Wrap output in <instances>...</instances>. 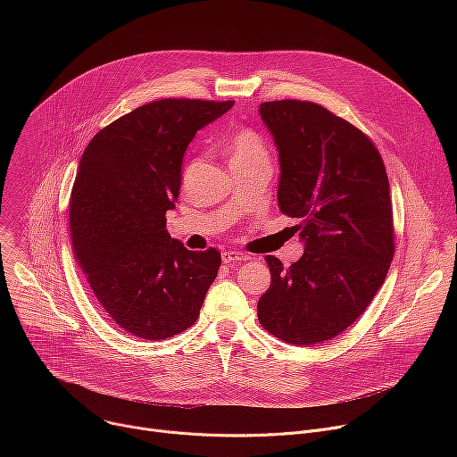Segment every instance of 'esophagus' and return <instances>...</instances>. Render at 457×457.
Masks as SVG:
<instances>
[{"instance_id":"esophagus-1","label":"esophagus","mask_w":457,"mask_h":457,"mask_svg":"<svg viewBox=\"0 0 457 457\" xmlns=\"http://www.w3.org/2000/svg\"><path fill=\"white\" fill-rule=\"evenodd\" d=\"M222 260L226 264H238V262H244V260H249V256L240 251H224Z\"/></svg>"}]
</instances>
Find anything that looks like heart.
I'll return each mask as SVG.
<instances>
[{
    "instance_id": "b5f03b06",
    "label": "heart",
    "mask_w": 457,
    "mask_h": 457,
    "mask_svg": "<svg viewBox=\"0 0 457 457\" xmlns=\"http://www.w3.org/2000/svg\"><path fill=\"white\" fill-rule=\"evenodd\" d=\"M229 164L233 166H270L266 141L254 129H237L226 145Z\"/></svg>"
}]
</instances>
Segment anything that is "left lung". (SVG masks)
I'll return each mask as SVG.
<instances>
[{"mask_svg": "<svg viewBox=\"0 0 457 457\" xmlns=\"http://www.w3.org/2000/svg\"><path fill=\"white\" fill-rule=\"evenodd\" d=\"M258 113L278 150L280 212L300 220L303 242L289 268L266 256L258 320L287 344L328 342L367 309L393 260L386 171L365 134L316 103L271 101Z\"/></svg>", "mask_w": 457, "mask_h": 457, "instance_id": "1", "label": "left lung"}]
</instances>
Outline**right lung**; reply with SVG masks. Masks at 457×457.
Segmentation results:
<instances>
[{"instance_id": "1", "label": "right lung", "mask_w": 457, "mask_h": 457, "mask_svg": "<svg viewBox=\"0 0 457 457\" xmlns=\"http://www.w3.org/2000/svg\"><path fill=\"white\" fill-rule=\"evenodd\" d=\"M233 104H143L97 132L81 157L71 199L74 254L104 312L137 338L189 329L217 278L220 253L171 238L166 212L179 199L187 145Z\"/></svg>"}]
</instances>
